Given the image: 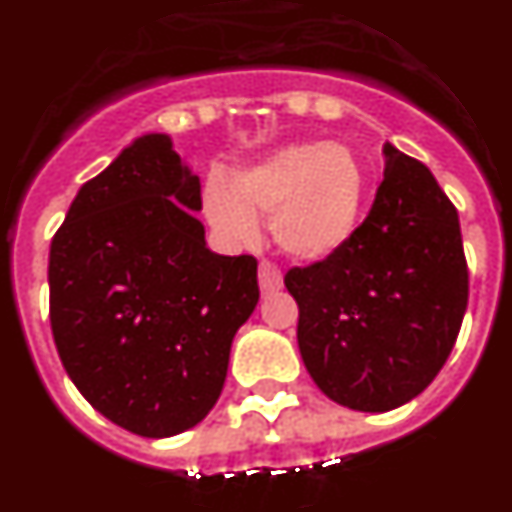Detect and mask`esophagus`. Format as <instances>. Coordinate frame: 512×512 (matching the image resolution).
<instances>
[{"label": "esophagus", "instance_id": "obj_1", "mask_svg": "<svg viewBox=\"0 0 512 512\" xmlns=\"http://www.w3.org/2000/svg\"><path fill=\"white\" fill-rule=\"evenodd\" d=\"M257 276H260V291L263 294H273V291H278L283 286V276L276 265L260 263V273Z\"/></svg>", "mask_w": 512, "mask_h": 512}]
</instances>
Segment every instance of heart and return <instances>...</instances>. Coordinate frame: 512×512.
Returning <instances> with one entry per match:
<instances>
[{
    "mask_svg": "<svg viewBox=\"0 0 512 512\" xmlns=\"http://www.w3.org/2000/svg\"><path fill=\"white\" fill-rule=\"evenodd\" d=\"M367 200V171L354 150L333 143H294L205 190L210 223L231 242L257 239V218L283 255L322 263L349 247Z\"/></svg>",
    "mask_w": 512,
    "mask_h": 512,
    "instance_id": "heart-1",
    "label": "heart"
}]
</instances>
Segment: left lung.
I'll use <instances>...</instances> for the list:
<instances>
[{"mask_svg": "<svg viewBox=\"0 0 512 512\" xmlns=\"http://www.w3.org/2000/svg\"><path fill=\"white\" fill-rule=\"evenodd\" d=\"M375 203L349 247L294 268L296 341L330 401L382 414L442 369L468 304L461 223L432 171L390 143Z\"/></svg>", "mask_w": 512, "mask_h": 512, "instance_id": "1", "label": "left lung"}]
</instances>
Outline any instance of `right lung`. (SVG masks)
<instances>
[{
  "mask_svg": "<svg viewBox=\"0 0 512 512\" xmlns=\"http://www.w3.org/2000/svg\"><path fill=\"white\" fill-rule=\"evenodd\" d=\"M200 208V176L148 132L80 187L51 239L59 359L98 414L140 437L203 422L260 299L257 260L208 249Z\"/></svg>",
  "mask_w": 512,
  "mask_h": 512,
  "instance_id": "1",
  "label": "right lung"
}]
</instances>
